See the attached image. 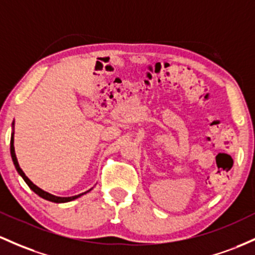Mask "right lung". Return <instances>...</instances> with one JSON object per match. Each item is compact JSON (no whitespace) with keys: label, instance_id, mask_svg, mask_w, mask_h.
I'll return each mask as SVG.
<instances>
[{"label":"right lung","instance_id":"right-lung-1","mask_svg":"<svg viewBox=\"0 0 255 255\" xmlns=\"http://www.w3.org/2000/svg\"><path fill=\"white\" fill-rule=\"evenodd\" d=\"M12 125H13L12 127H13V129H14V122L12 123ZM10 156H12L13 163H14V166H15L16 172H18L19 174H20V177L24 179V181L27 184V185H29L30 189H31L32 191L35 192V194H37L38 196H40V197L44 198V200L50 201V202H55V203H65V202H70V201L76 200V198L81 197V196H83L85 194H87V192H89V191H91V190H92V189L88 190V191L82 192V194H80V195L71 196V197H59V196H55V195L49 194V192L44 191V190H42V189H40V187H38V186H36L35 184H33L32 181L30 180V179L27 178L26 175H25V173L23 172V169H21L20 166H19L18 159H16V156H15V150H14V132H12V136H10Z\"/></svg>","mask_w":255,"mask_h":255}]
</instances>
